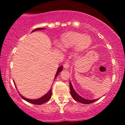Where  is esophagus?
Listing matches in <instances>:
<instances>
[{
	"instance_id": "1",
	"label": "esophagus",
	"mask_w": 125,
	"mask_h": 125,
	"mask_svg": "<svg viewBox=\"0 0 125 125\" xmlns=\"http://www.w3.org/2000/svg\"><path fill=\"white\" fill-rule=\"evenodd\" d=\"M70 64H69V63L68 62H66L65 63V64H64L63 65V67H64V68H65V69H68L69 68H70Z\"/></svg>"
}]
</instances>
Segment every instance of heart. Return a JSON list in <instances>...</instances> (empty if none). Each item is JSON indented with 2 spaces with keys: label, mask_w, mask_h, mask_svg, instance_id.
<instances>
[{
  "label": "heart",
  "mask_w": 125,
  "mask_h": 125,
  "mask_svg": "<svg viewBox=\"0 0 125 125\" xmlns=\"http://www.w3.org/2000/svg\"><path fill=\"white\" fill-rule=\"evenodd\" d=\"M91 44V39L87 35L75 31L65 32L62 35L59 45L61 48L66 49L75 46L77 51H83Z\"/></svg>",
  "instance_id": "b5f03b06"
}]
</instances>
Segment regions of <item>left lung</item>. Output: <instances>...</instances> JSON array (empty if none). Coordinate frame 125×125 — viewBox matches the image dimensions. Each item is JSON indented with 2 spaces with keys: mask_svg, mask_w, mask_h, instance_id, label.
<instances>
[{
  "mask_svg": "<svg viewBox=\"0 0 125 125\" xmlns=\"http://www.w3.org/2000/svg\"><path fill=\"white\" fill-rule=\"evenodd\" d=\"M70 92L71 94L72 97L74 99V100H75V101L78 102H80L82 103H83V104H90V103H93V102H95L96 100H97L98 99H95V100H87V99H84V98L82 97L80 95H79L76 92L74 91V88H73V86H72V84L70 82Z\"/></svg>",
  "mask_w": 125,
  "mask_h": 125,
  "instance_id": "1",
  "label": "left lung"
}]
</instances>
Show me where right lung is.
Wrapping results in <instances>:
<instances>
[{
    "instance_id": "add662e5",
    "label": "right lung",
    "mask_w": 125,
    "mask_h": 125,
    "mask_svg": "<svg viewBox=\"0 0 125 125\" xmlns=\"http://www.w3.org/2000/svg\"><path fill=\"white\" fill-rule=\"evenodd\" d=\"M44 29L45 28H39L35 29V30H33L32 32H34V31H37V30H44ZM62 70H63L62 66H60L59 68H58L56 74H55L54 79L58 76V75H59V74L60 73V72L62 71ZM14 83V85H15V83ZM20 95H21V96L22 97V99H24L25 100H26V102H29V103H32V104H43V103H45V102L48 101V100L50 99V98L51 97V95H52V89H50V91H49L48 92V93H46L45 95H44L42 97L39 98V99H35V100H31V99H26V98L22 96L21 94H20Z\"/></svg>"
}]
</instances>
